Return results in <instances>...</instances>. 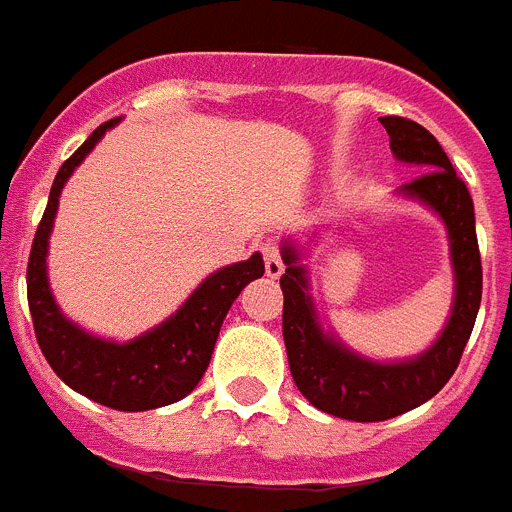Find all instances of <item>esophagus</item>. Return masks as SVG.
I'll return each mask as SVG.
<instances>
[{
  "label": "esophagus",
  "mask_w": 512,
  "mask_h": 512,
  "mask_svg": "<svg viewBox=\"0 0 512 512\" xmlns=\"http://www.w3.org/2000/svg\"><path fill=\"white\" fill-rule=\"evenodd\" d=\"M264 251V261H266V277L271 279H279L284 271V261H282V253H279V246L274 241H266L261 246Z\"/></svg>",
  "instance_id": "esophagus-1"
}]
</instances>
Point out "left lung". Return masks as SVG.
Here are the masks:
<instances>
[{"label":"left lung","instance_id":"8db88e82","mask_svg":"<svg viewBox=\"0 0 512 512\" xmlns=\"http://www.w3.org/2000/svg\"><path fill=\"white\" fill-rule=\"evenodd\" d=\"M379 120L390 135L392 156L400 164L423 169L418 179L402 184L395 194L428 207L446 228L454 297L441 333L425 351L395 361L369 359L323 328L310 292L305 246L295 238H284L282 261L287 269L279 282L284 292L282 333L292 379L310 405L356 423L397 418L438 395L459 366L482 302V261L467 184L456 176L441 143L423 125L405 117Z\"/></svg>","mask_w":512,"mask_h":512}]
</instances>
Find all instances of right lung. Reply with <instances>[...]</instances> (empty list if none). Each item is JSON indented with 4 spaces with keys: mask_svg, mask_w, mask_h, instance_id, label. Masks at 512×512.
I'll return each instance as SVG.
<instances>
[{
    "mask_svg": "<svg viewBox=\"0 0 512 512\" xmlns=\"http://www.w3.org/2000/svg\"><path fill=\"white\" fill-rule=\"evenodd\" d=\"M117 122L120 117L102 122L58 169L27 261V302L40 351L71 390L112 410L140 413L184 400L200 384L230 305L248 282L264 277V259L253 253L251 259L212 271L179 310L125 343L94 336L66 318L48 282V246L58 197L81 161Z\"/></svg>",
    "mask_w": 512,
    "mask_h": 512,
    "instance_id": "right-lung-1",
    "label": "right lung"
}]
</instances>
